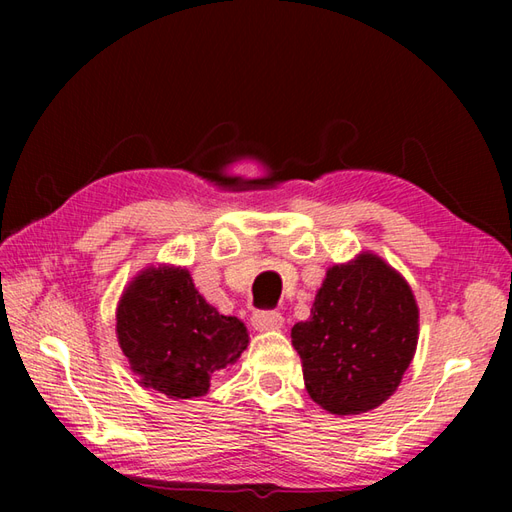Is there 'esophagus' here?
Returning <instances> with one entry per match:
<instances>
[{"label":"esophagus","instance_id":"1","mask_svg":"<svg viewBox=\"0 0 512 512\" xmlns=\"http://www.w3.org/2000/svg\"><path fill=\"white\" fill-rule=\"evenodd\" d=\"M253 328L259 332H268V330H279L284 325V317L277 310H259L253 314Z\"/></svg>","mask_w":512,"mask_h":512}]
</instances>
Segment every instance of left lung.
I'll list each match as a JSON object with an SVG mask.
<instances>
[{"mask_svg": "<svg viewBox=\"0 0 512 512\" xmlns=\"http://www.w3.org/2000/svg\"><path fill=\"white\" fill-rule=\"evenodd\" d=\"M290 336L310 398L336 416L365 413L394 394L416 354L418 303L405 277L361 253L328 268Z\"/></svg>", "mask_w": 512, "mask_h": 512, "instance_id": "1", "label": "left lung"}]
</instances>
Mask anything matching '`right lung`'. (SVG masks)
<instances>
[{
    "label": "right lung",
    "mask_w": 512,
    "mask_h": 512,
    "mask_svg": "<svg viewBox=\"0 0 512 512\" xmlns=\"http://www.w3.org/2000/svg\"><path fill=\"white\" fill-rule=\"evenodd\" d=\"M116 336L138 383L173 400L204 396L248 347L246 325L206 303L180 266H149L129 281Z\"/></svg>",
    "instance_id": "right-lung-1"
}]
</instances>
